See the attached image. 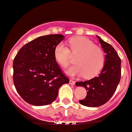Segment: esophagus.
Returning <instances> with one entry per match:
<instances>
[{"label":"esophagus","mask_w":132,"mask_h":132,"mask_svg":"<svg viewBox=\"0 0 132 132\" xmlns=\"http://www.w3.org/2000/svg\"><path fill=\"white\" fill-rule=\"evenodd\" d=\"M69 84L71 85H75V82L74 80H69Z\"/></svg>","instance_id":"34e87169"}]
</instances>
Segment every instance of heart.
Wrapping results in <instances>:
<instances>
[{
  "instance_id": "heart-1",
  "label": "heart",
  "mask_w": 132,
  "mask_h": 132,
  "mask_svg": "<svg viewBox=\"0 0 132 132\" xmlns=\"http://www.w3.org/2000/svg\"><path fill=\"white\" fill-rule=\"evenodd\" d=\"M71 51L79 53L75 60V65L67 69L66 73L70 76H81L86 79L94 77L103 68L105 56L102 50L85 37H75L69 40ZM71 52L67 45L59 43L54 50L56 61L63 67L69 63Z\"/></svg>"
}]
</instances>
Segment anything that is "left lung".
Masks as SVG:
<instances>
[{"label": "left lung", "mask_w": 132, "mask_h": 132, "mask_svg": "<svg viewBox=\"0 0 132 132\" xmlns=\"http://www.w3.org/2000/svg\"><path fill=\"white\" fill-rule=\"evenodd\" d=\"M96 37L106 53L103 68L97 77L75 83L77 87L87 90V96L79 102L88 107H98L106 103L116 91L121 77V60L117 52L111 45L98 36Z\"/></svg>", "instance_id": "8db88e82"}]
</instances>
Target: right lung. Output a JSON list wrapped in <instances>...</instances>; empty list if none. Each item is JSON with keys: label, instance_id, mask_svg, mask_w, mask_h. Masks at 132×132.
<instances>
[{"label": "right lung", "instance_id": "obj_1", "mask_svg": "<svg viewBox=\"0 0 132 132\" xmlns=\"http://www.w3.org/2000/svg\"><path fill=\"white\" fill-rule=\"evenodd\" d=\"M65 38L61 34L40 36L24 45L13 61V80L20 96L34 106L52 103L59 89L69 80L54 55L55 47Z\"/></svg>", "mask_w": 132, "mask_h": 132}]
</instances>
